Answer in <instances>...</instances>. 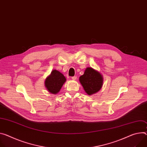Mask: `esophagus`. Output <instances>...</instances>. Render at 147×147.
Instances as JSON below:
<instances>
[{"mask_svg":"<svg viewBox=\"0 0 147 147\" xmlns=\"http://www.w3.org/2000/svg\"><path fill=\"white\" fill-rule=\"evenodd\" d=\"M71 79L73 80H76L77 79V77L76 76H73L71 77Z\"/></svg>","mask_w":147,"mask_h":147,"instance_id":"obj_1","label":"esophagus"}]
</instances>
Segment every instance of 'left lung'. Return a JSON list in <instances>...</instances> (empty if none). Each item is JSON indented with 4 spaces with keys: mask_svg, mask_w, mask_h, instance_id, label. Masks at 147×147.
I'll list each match as a JSON object with an SVG mask.
<instances>
[{
    "mask_svg": "<svg viewBox=\"0 0 147 147\" xmlns=\"http://www.w3.org/2000/svg\"><path fill=\"white\" fill-rule=\"evenodd\" d=\"M84 91L89 96L94 94L100 90L102 86V75L91 67H87L83 75L79 78Z\"/></svg>",
    "mask_w": 147,
    "mask_h": 147,
    "instance_id": "obj_1",
    "label": "left lung"
}]
</instances>
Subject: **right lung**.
<instances>
[{"instance_id":"add662e5","label":"right lung","mask_w":147,"mask_h":147,"mask_svg":"<svg viewBox=\"0 0 147 147\" xmlns=\"http://www.w3.org/2000/svg\"><path fill=\"white\" fill-rule=\"evenodd\" d=\"M66 79L64 75L60 71L54 70L46 79L45 87L51 94H56L60 91Z\"/></svg>"}]
</instances>
